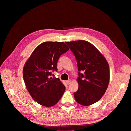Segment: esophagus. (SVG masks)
I'll use <instances>...</instances> for the list:
<instances>
[{
	"instance_id": "34e87169",
	"label": "esophagus",
	"mask_w": 131,
	"mask_h": 131,
	"mask_svg": "<svg viewBox=\"0 0 131 131\" xmlns=\"http://www.w3.org/2000/svg\"><path fill=\"white\" fill-rule=\"evenodd\" d=\"M71 82H72V81H71V80L70 79H69V80H68L67 81H66V83H67V85H69L70 83H71Z\"/></svg>"
}]
</instances>
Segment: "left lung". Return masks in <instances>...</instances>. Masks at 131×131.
<instances>
[{
  "label": "left lung",
  "mask_w": 131,
  "mask_h": 131,
  "mask_svg": "<svg viewBox=\"0 0 131 131\" xmlns=\"http://www.w3.org/2000/svg\"><path fill=\"white\" fill-rule=\"evenodd\" d=\"M77 59L79 89L74 93L75 100L88 106L98 102L108 88L109 66L106 59L96 47L85 40L66 42ZM84 72V73L80 72Z\"/></svg>",
  "instance_id": "1"
}]
</instances>
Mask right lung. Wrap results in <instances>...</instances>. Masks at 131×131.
<instances>
[{"label": "right lung", "instance_id": "right-lung-1", "mask_svg": "<svg viewBox=\"0 0 131 131\" xmlns=\"http://www.w3.org/2000/svg\"><path fill=\"white\" fill-rule=\"evenodd\" d=\"M69 50L63 42L46 41L39 45L23 67L26 88L33 100L46 107L57 104L66 87L59 78L51 77L57 71V63L61 55Z\"/></svg>", "mask_w": 131, "mask_h": 131}]
</instances>
